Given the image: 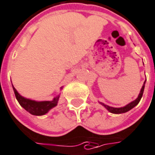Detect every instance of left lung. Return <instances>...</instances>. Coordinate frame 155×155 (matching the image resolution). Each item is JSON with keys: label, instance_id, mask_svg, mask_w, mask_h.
Returning <instances> with one entry per match:
<instances>
[{"label": "left lung", "instance_id": "1", "mask_svg": "<svg viewBox=\"0 0 155 155\" xmlns=\"http://www.w3.org/2000/svg\"><path fill=\"white\" fill-rule=\"evenodd\" d=\"M145 84V82H144V84H143L142 87H141V89H140V94L139 95H138V97H137L135 101H133L132 102H131V103H129L128 104H127L126 106L121 107V108H114V107H110L109 106V105H107V104H104V103H101V102H100V103H101V104L104 107V108H106L109 112L112 113V114H123V113L127 112V111H129V110H131L132 108H134L136 105H137L138 103L140 102V99H141V97H142L143 92H144Z\"/></svg>", "mask_w": 155, "mask_h": 155}]
</instances>
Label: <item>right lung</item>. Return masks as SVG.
<instances>
[{"label": "right lung", "mask_w": 155, "mask_h": 155, "mask_svg": "<svg viewBox=\"0 0 155 155\" xmlns=\"http://www.w3.org/2000/svg\"><path fill=\"white\" fill-rule=\"evenodd\" d=\"M14 92L15 95V97L17 101L19 103L21 106L23 107L25 110L30 113L32 115H37V116H41V115L46 114L50 109L56 106L59 101L60 95L53 99L51 101H32L30 99H27L24 96H22L18 94V92L16 91V89L13 86ZM62 89V87H61Z\"/></svg>", "instance_id": "1"}]
</instances>
